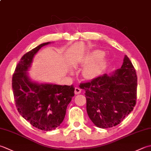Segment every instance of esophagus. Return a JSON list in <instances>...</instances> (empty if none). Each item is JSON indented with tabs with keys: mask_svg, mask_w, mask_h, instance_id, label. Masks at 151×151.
<instances>
[{
	"mask_svg": "<svg viewBox=\"0 0 151 151\" xmlns=\"http://www.w3.org/2000/svg\"><path fill=\"white\" fill-rule=\"evenodd\" d=\"M81 93V89L79 87H75V94H79Z\"/></svg>",
	"mask_w": 151,
	"mask_h": 151,
	"instance_id": "1",
	"label": "esophagus"
}]
</instances>
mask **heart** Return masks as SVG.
I'll list each match as a JSON object with an SVG mask.
<instances>
[{
    "mask_svg": "<svg viewBox=\"0 0 151 151\" xmlns=\"http://www.w3.org/2000/svg\"><path fill=\"white\" fill-rule=\"evenodd\" d=\"M104 52L101 50H95L85 56L83 63L86 65L83 70L84 77L92 79L98 76L107 65V60L104 57Z\"/></svg>",
    "mask_w": 151,
    "mask_h": 151,
    "instance_id": "1",
    "label": "heart"
}]
</instances>
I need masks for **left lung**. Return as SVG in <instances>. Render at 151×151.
I'll return each instance as SVG.
<instances>
[{
	"mask_svg": "<svg viewBox=\"0 0 151 151\" xmlns=\"http://www.w3.org/2000/svg\"><path fill=\"white\" fill-rule=\"evenodd\" d=\"M137 77L124 55L120 69L80 84L85 90L86 111L97 127L108 128L120 124L136 103Z\"/></svg>",
	"mask_w": 151,
	"mask_h": 151,
	"instance_id": "8db88e82",
	"label": "left lung"
}]
</instances>
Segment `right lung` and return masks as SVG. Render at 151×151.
<instances>
[{
  "label": "right lung",
  "mask_w": 151,
  "mask_h": 151,
  "mask_svg": "<svg viewBox=\"0 0 151 151\" xmlns=\"http://www.w3.org/2000/svg\"><path fill=\"white\" fill-rule=\"evenodd\" d=\"M44 42L26 53L17 65L12 77V90L19 113L35 128L51 131L64 120L67 105L75 95L73 86L40 83L29 75L35 55Z\"/></svg>",
  "instance_id": "1"
}]
</instances>
